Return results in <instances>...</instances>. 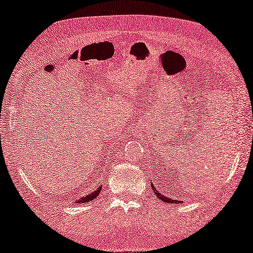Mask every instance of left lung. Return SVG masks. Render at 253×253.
I'll list each match as a JSON object with an SVG mask.
<instances>
[{
	"label": "left lung",
	"mask_w": 253,
	"mask_h": 253,
	"mask_svg": "<svg viewBox=\"0 0 253 253\" xmlns=\"http://www.w3.org/2000/svg\"><path fill=\"white\" fill-rule=\"evenodd\" d=\"M152 188H153L154 195H155V196H157L159 199H160V200H162V202H165V203H168V204H177V203L179 204V203H182V202H178V200H174V199L167 198V197H166V196H164V195H161V193H160V192H159V191H158V190L154 188V186H153V184H152Z\"/></svg>",
	"instance_id": "left-lung-1"
}]
</instances>
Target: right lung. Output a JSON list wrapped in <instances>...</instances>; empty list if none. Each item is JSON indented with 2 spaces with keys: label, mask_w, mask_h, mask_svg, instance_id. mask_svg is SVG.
<instances>
[{
  "label": "right lung",
  "mask_w": 253,
  "mask_h": 253,
  "mask_svg": "<svg viewBox=\"0 0 253 253\" xmlns=\"http://www.w3.org/2000/svg\"><path fill=\"white\" fill-rule=\"evenodd\" d=\"M101 192V185L99 186L98 189H95L94 191L89 193V195H87L86 197H83V198L76 200V204H84V203H88V202H92L93 199H95L96 197L99 196V193Z\"/></svg>",
  "instance_id": "1"
}]
</instances>
